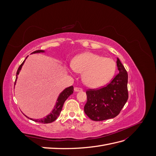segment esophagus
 <instances>
[{"label": "esophagus", "instance_id": "34e87169", "mask_svg": "<svg viewBox=\"0 0 156 156\" xmlns=\"http://www.w3.org/2000/svg\"><path fill=\"white\" fill-rule=\"evenodd\" d=\"M74 91L75 92H81V91H83V89L81 88H79V87H75Z\"/></svg>", "mask_w": 156, "mask_h": 156}]
</instances>
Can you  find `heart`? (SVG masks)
<instances>
[{
  "label": "heart",
  "mask_w": 156,
  "mask_h": 156,
  "mask_svg": "<svg viewBox=\"0 0 156 156\" xmlns=\"http://www.w3.org/2000/svg\"><path fill=\"white\" fill-rule=\"evenodd\" d=\"M70 70L83 73V81L88 87L98 88L111 81L115 74L116 64L111 58L86 52L74 58Z\"/></svg>",
  "instance_id": "b5f03b06"
}]
</instances>
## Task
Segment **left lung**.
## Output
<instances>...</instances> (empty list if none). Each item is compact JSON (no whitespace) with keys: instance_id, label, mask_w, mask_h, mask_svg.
<instances>
[{"instance_id":"1","label":"left lung","mask_w":156,"mask_h":156,"mask_svg":"<svg viewBox=\"0 0 156 156\" xmlns=\"http://www.w3.org/2000/svg\"><path fill=\"white\" fill-rule=\"evenodd\" d=\"M119 73L106 87L87 91V102L84 107L85 114L94 121L113 119L119 114L128 99V76L124 66L117 58Z\"/></svg>"}]
</instances>
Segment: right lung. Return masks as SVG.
Instances as JSON below:
<instances>
[{
    "instance_id": "obj_1",
    "label": "right lung",
    "mask_w": 156,
    "mask_h": 156,
    "mask_svg": "<svg viewBox=\"0 0 156 156\" xmlns=\"http://www.w3.org/2000/svg\"><path fill=\"white\" fill-rule=\"evenodd\" d=\"M45 53V51L44 50H37L33 52L32 53V54H34V53ZM28 57V56L26 57ZM26 59L23 61V63L20 66V67H19L17 71V73H16V81H15V84L16 83V81H17V75L20 73V71L22 68V66L24 64L25 62ZM73 93V86H71L69 87H68L66 88H65L64 90L61 92L59 96L57 98V100H56V104L54 107V108L53 109V111H51V112L50 114H49L48 116H46L45 117L43 118V119H30V118L26 116L28 119H29L33 121L34 122H40V123H42V124H48V123H51V122H54L56 119H57L58 116H59V115L60 114V112L62 111V108L63 107L64 103L65 102V101L67 100L68 98L70 96L72 95V94Z\"/></svg>"
}]
</instances>
